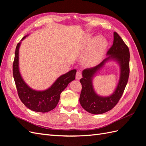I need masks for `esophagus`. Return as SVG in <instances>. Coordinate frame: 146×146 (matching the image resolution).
Masks as SVG:
<instances>
[{"label": "esophagus", "instance_id": "esophagus-1", "mask_svg": "<svg viewBox=\"0 0 146 146\" xmlns=\"http://www.w3.org/2000/svg\"><path fill=\"white\" fill-rule=\"evenodd\" d=\"M81 77H82V74H81V73L80 71H78L76 73V79L79 80L81 78Z\"/></svg>", "mask_w": 146, "mask_h": 146}]
</instances>
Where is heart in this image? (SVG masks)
<instances>
[{
    "label": "heart",
    "instance_id": "heart-1",
    "mask_svg": "<svg viewBox=\"0 0 146 146\" xmlns=\"http://www.w3.org/2000/svg\"><path fill=\"white\" fill-rule=\"evenodd\" d=\"M84 45L89 50L84 60V63L87 66H93L99 63L103 58L108 43L102 37H92L88 35L86 36Z\"/></svg>",
    "mask_w": 146,
    "mask_h": 146
}]
</instances>
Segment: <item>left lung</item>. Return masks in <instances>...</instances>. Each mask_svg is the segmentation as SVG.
I'll return each instance as SVG.
<instances>
[{"label": "left lung", "mask_w": 146, "mask_h": 146, "mask_svg": "<svg viewBox=\"0 0 146 146\" xmlns=\"http://www.w3.org/2000/svg\"><path fill=\"white\" fill-rule=\"evenodd\" d=\"M108 56L99 65L83 71V78L80 80L82 90L80 103L84 110L90 113L100 114L106 113L116 106L124 93L129 75V50L126 43L116 32H114L113 44L107 52ZM113 59L119 63L120 77L114 93L110 97L98 96L92 86V78L108 60Z\"/></svg>", "instance_id": "obj_1"}]
</instances>
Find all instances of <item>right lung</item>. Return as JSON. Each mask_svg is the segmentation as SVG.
I'll return each mask as SVG.
<instances>
[{"instance_id": "right-lung-1", "label": "right lung", "mask_w": 146, "mask_h": 146, "mask_svg": "<svg viewBox=\"0 0 146 146\" xmlns=\"http://www.w3.org/2000/svg\"><path fill=\"white\" fill-rule=\"evenodd\" d=\"M27 36L23 37L21 41ZM21 42H19L15 49L14 61L13 63V76L22 102L33 111L46 113L53 110L58 103L60 94L71 81L75 79L76 70H72L60 76L49 88L44 91L32 89L25 83L20 74L19 67V51Z\"/></svg>"}]
</instances>
